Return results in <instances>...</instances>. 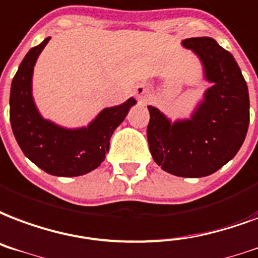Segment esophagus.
Wrapping results in <instances>:
<instances>
[{
    "label": "esophagus",
    "instance_id": "esophagus-1",
    "mask_svg": "<svg viewBox=\"0 0 258 258\" xmlns=\"http://www.w3.org/2000/svg\"><path fill=\"white\" fill-rule=\"evenodd\" d=\"M134 93L137 96L138 98H146L150 93V89H149V86L145 85V84H139V85L135 86V89H134Z\"/></svg>",
    "mask_w": 258,
    "mask_h": 258
}]
</instances>
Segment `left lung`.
I'll use <instances>...</instances> for the list:
<instances>
[{
  "label": "left lung",
  "mask_w": 258,
  "mask_h": 258,
  "mask_svg": "<svg viewBox=\"0 0 258 258\" xmlns=\"http://www.w3.org/2000/svg\"><path fill=\"white\" fill-rule=\"evenodd\" d=\"M211 84L188 119L172 121L149 105L147 141L153 160L178 177H204L233 160L249 127V92L235 59L212 37L184 39Z\"/></svg>",
  "instance_id": "1"
}]
</instances>
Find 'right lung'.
<instances>
[{"label":"right lung","mask_w":258,"mask_h":258,"mask_svg":"<svg viewBox=\"0 0 258 258\" xmlns=\"http://www.w3.org/2000/svg\"><path fill=\"white\" fill-rule=\"evenodd\" d=\"M46 37L20 63L11 86V124L20 149L33 164L48 174L82 176L98 168L109 150V141L137 100L130 97L120 105L104 108L86 127L66 128L44 119L32 94L33 68L50 42Z\"/></svg>","instance_id":"obj_1"}]
</instances>
